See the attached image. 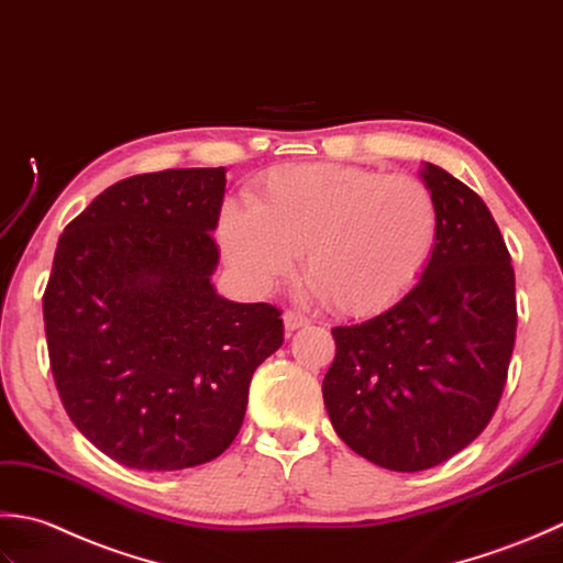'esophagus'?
<instances>
[{
	"label": "esophagus",
	"instance_id": "34e87169",
	"mask_svg": "<svg viewBox=\"0 0 563 563\" xmlns=\"http://www.w3.org/2000/svg\"><path fill=\"white\" fill-rule=\"evenodd\" d=\"M308 323H311V320H308L303 313H298V311H286L284 313V328L289 332H294L298 328H306Z\"/></svg>",
	"mask_w": 563,
	"mask_h": 563
}]
</instances>
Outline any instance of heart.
<instances>
[{
  "instance_id": "1",
  "label": "heart",
  "mask_w": 563,
  "mask_h": 563,
  "mask_svg": "<svg viewBox=\"0 0 563 563\" xmlns=\"http://www.w3.org/2000/svg\"><path fill=\"white\" fill-rule=\"evenodd\" d=\"M442 213L426 181L352 165L279 167L225 206L218 243L257 289L303 277L332 311L376 313L420 282L438 250Z\"/></svg>"
}]
</instances>
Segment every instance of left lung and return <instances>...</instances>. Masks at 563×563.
<instances>
[{
	"instance_id": "1",
	"label": "left lung",
	"mask_w": 563,
	"mask_h": 563,
	"mask_svg": "<svg viewBox=\"0 0 563 563\" xmlns=\"http://www.w3.org/2000/svg\"><path fill=\"white\" fill-rule=\"evenodd\" d=\"M420 175L442 213L432 262L388 311L332 328L323 378L340 440L391 472L438 466L484 432L518 328L510 252L488 206L438 165Z\"/></svg>"
}]
</instances>
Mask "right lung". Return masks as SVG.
<instances>
[{
    "mask_svg": "<svg viewBox=\"0 0 563 563\" xmlns=\"http://www.w3.org/2000/svg\"><path fill=\"white\" fill-rule=\"evenodd\" d=\"M225 167L121 179L67 223L43 294L51 369L75 428L129 468L221 456L282 311L218 296Z\"/></svg>",
    "mask_w": 563,
    "mask_h": 563,
    "instance_id": "obj_1",
    "label": "right lung"
}]
</instances>
